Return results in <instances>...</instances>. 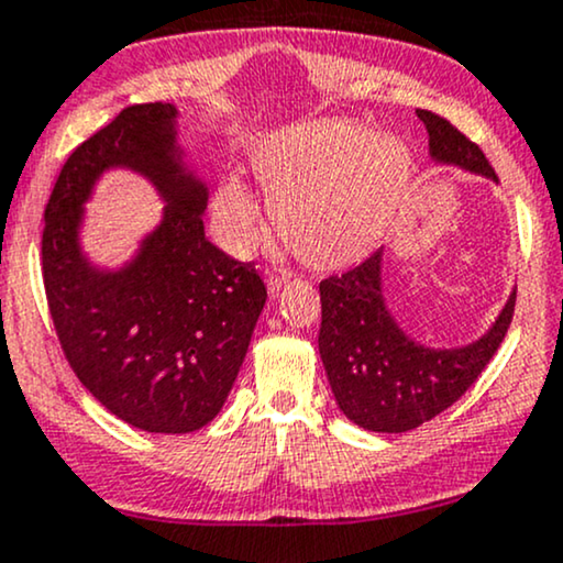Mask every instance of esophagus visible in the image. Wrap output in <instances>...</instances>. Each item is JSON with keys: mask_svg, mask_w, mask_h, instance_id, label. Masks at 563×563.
I'll list each match as a JSON object with an SVG mask.
<instances>
[{"mask_svg": "<svg viewBox=\"0 0 563 563\" xmlns=\"http://www.w3.org/2000/svg\"><path fill=\"white\" fill-rule=\"evenodd\" d=\"M287 279H289L287 274H271V276H268V282H266V287H268V295H271V297H274V295H279V289L284 287V284H287Z\"/></svg>", "mask_w": 563, "mask_h": 563, "instance_id": "esophagus-1", "label": "esophagus"}]
</instances>
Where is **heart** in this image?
<instances>
[{
	"label": "heart",
	"mask_w": 563,
	"mask_h": 563,
	"mask_svg": "<svg viewBox=\"0 0 563 563\" xmlns=\"http://www.w3.org/2000/svg\"><path fill=\"white\" fill-rule=\"evenodd\" d=\"M250 169L274 206L284 242L316 268L365 258L397 217L412 158L397 137L350 120H313L276 130L250 151ZM213 229L232 253L261 234V208L240 177L219 183Z\"/></svg>",
	"instance_id": "b5f03b06"
}]
</instances>
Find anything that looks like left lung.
<instances>
[{"instance_id": "1", "label": "left lung", "mask_w": 563, "mask_h": 563, "mask_svg": "<svg viewBox=\"0 0 563 563\" xmlns=\"http://www.w3.org/2000/svg\"><path fill=\"white\" fill-rule=\"evenodd\" d=\"M430 162L498 183L473 141L443 117L420 109ZM515 295L481 336L430 346L407 334L384 289V247L357 268L321 282V352L331 391L346 420L373 433H405L433 420L475 384L496 355L515 313Z\"/></svg>"}]
</instances>
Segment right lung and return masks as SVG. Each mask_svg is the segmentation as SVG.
<instances>
[{
    "instance_id": "right-lung-1",
    "label": "right lung",
    "mask_w": 563,
    "mask_h": 563,
    "mask_svg": "<svg viewBox=\"0 0 563 563\" xmlns=\"http://www.w3.org/2000/svg\"><path fill=\"white\" fill-rule=\"evenodd\" d=\"M141 174L159 224L120 267L81 247L85 203L107 170ZM206 179L179 143L175 103H135L80 143L44 211V287L62 350L109 412L148 433H192L224 407L266 305L250 263L206 240Z\"/></svg>"
}]
</instances>
